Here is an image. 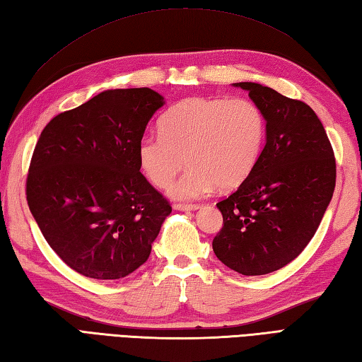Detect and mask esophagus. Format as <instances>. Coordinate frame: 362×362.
Here are the masks:
<instances>
[{
    "label": "esophagus",
    "instance_id": "esophagus-1",
    "mask_svg": "<svg viewBox=\"0 0 362 362\" xmlns=\"http://www.w3.org/2000/svg\"><path fill=\"white\" fill-rule=\"evenodd\" d=\"M173 208L176 211H197L200 208V204H184V203H176Z\"/></svg>",
    "mask_w": 362,
    "mask_h": 362
}]
</instances>
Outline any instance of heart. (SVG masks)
I'll return each instance as SVG.
<instances>
[{
	"label": "heart",
	"mask_w": 362,
	"mask_h": 362,
	"mask_svg": "<svg viewBox=\"0 0 362 362\" xmlns=\"http://www.w3.org/2000/svg\"><path fill=\"white\" fill-rule=\"evenodd\" d=\"M265 132V115L252 100L186 98L160 117L159 136L140 140L139 165L151 184L167 189L186 160L187 172L170 195L195 200L216 186L228 190L245 181L259 160Z\"/></svg>",
	"instance_id": "obj_1"
}]
</instances>
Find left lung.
<instances>
[{
    "label": "left lung",
    "instance_id": "left-lung-1",
    "mask_svg": "<svg viewBox=\"0 0 362 362\" xmlns=\"http://www.w3.org/2000/svg\"><path fill=\"white\" fill-rule=\"evenodd\" d=\"M262 109L265 146L238 190L217 203L223 228L212 240L226 267L265 275L293 261L314 238L336 186V159L306 103L270 87L235 83Z\"/></svg>",
    "mask_w": 362,
    "mask_h": 362
}]
</instances>
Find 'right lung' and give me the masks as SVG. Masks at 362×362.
<instances>
[{
  "instance_id": "1",
  "label": "right lung",
  "mask_w": 362,
  "mask_h": 362,
  "mask_svg": "<svg viewBox=\"0 0 362 362\" xmlns=\"http://www.w3.org/2000/svg\"><path fill=\"white\" fill-rule=\"evenodd\" d=\"M164 97L105 90L56 115L37 140L26 200L43 238L78 274L119 279L139 269L172 206L140 173L137 145Z\"/></svg>"
}]
</instances>
